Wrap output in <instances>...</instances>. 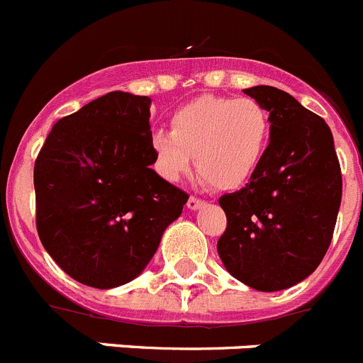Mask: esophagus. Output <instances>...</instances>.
<instances>
[{
    "label": "esophagus",
    "mask_w": 363,
    "mask_h": 363,
    "mask_svg": "<svg viewBox=\"0 0 363 363\" xmlns=\"http://www.w3.org/2000/svg\"><path fill=\"white\" fill-rule=\"evenodd\" d=\"M203 205H205V201L200 200V198H196V196H191V198H189V201H187V207H189V209H191V211L201 209Z\"/></svg>",
    "instance_id": "obj_1"
}]
</instances>
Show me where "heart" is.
I'll use <instances>...</instances> for the list:
<instances>
[{
  "instance_id": "heart-1",
  "label": "heart",
  "mask_w": 363,
  "mask_h": 363,
  "mask_svg": "<svg viewBox=\"0 0 363 363\" xmlns=\"http://www.w3.org/2000/svg\"><path fill=\"white\" fill-rule=\"evenodd\" d=\"M172 130L150 138L158 169L178 182L196 160L198 174L218 189H238L258 171L271 140V114L252 98L200 96L172 112Z\"/></svg>"
}]
</instances>
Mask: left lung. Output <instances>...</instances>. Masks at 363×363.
Wrapping results in <instances>:
<instances>
[{"mask_svg":"<svg viewBox=\"0 0 363 363\" xmlns=\"http://www.w3.org/2000/svg\"><path fill=\"white\" fill-rule=\"evenodd\" d=\"M271 114L267 152L243 189L220 198L218 255L236 280L272 293L306 280L325 256L342 201L329 125L277 86L245 89Z\"/></svg>","mask_w":363,"mask_h":363,"instance_id":"8db88e82","label":"left lung"}]
</instances>
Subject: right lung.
Here are the masks:
<instances>
[{"instance_id": "1", "label": "right lung", "mask_w": 363, "mask_h": 363, "mask_svg": "<svg viewBox=\"0 0 363 363\" xmlns=\"http://www.w3.org/2000/svg\"><path fill=\"white\" fill-rule=\"evenodd\" d=\"M150 98L114 91L56 121L34 163L45 251L76 281L142 274L189 194L150 169Z\"/></svg>"}]
</instances>
